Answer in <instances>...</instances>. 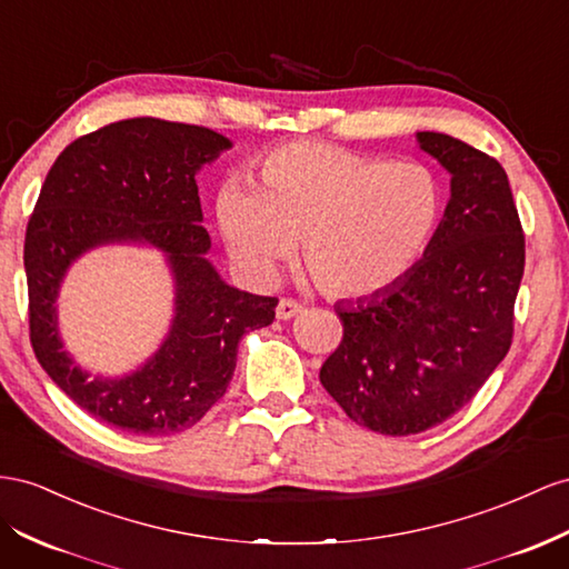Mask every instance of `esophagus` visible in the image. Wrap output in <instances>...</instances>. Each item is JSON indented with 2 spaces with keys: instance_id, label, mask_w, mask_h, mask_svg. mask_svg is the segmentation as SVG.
I'll list each match as a JSON object with an SVG mask.
<instances>
[{
  "instance_id": "obj_1",
  "label": "esophagus",
  "mask_w": 569,
  "mask_h": 569,
  "mask_svg": "<svg viewBox=\"0 0 569 569\" xmlns=\"http://www.w3.org/2000/svg\"><path fill=\"white\" fill-rule=\"evenodd\" d=\"M297 313H301V303L295 301V299H280L278 309H274V316H278L280 320H289V318H295Z\"/></svg>"
}]
</instances>
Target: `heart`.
<instances>
[{
    "label": "heart",
    "mask_w": 569,
    "mask_h": 569,
    "mask_svg": "<svg viewBox=\"0 0 569 569\" xmlns=\"http://www.w3.org/2000/svg\"><path fill=\"white\" fill-rule=\"evenodd\" d=\"M440 210V179L426 164L322 141L270 150L258 191L232 181L218 198L227 251L249 280L272 282L301 239L303 270L337 299L371 297L405 278Z\"/></svg>",
    "instance_id": "1"
}]
</instances>
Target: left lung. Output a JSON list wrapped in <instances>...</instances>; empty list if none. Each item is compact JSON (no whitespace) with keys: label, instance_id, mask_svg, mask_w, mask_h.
Returning a JSON list of instances; mask_svg holds the SVG:
<instances>
[{"label":"left lung","instance_id":"obj_1","mask_svg":"<svg viewBox=\"0 0 569 569\" xmlns=\"http://www.w3.org/2000/svg\"><path fill=\"white\" fill-rule=\"evenodd\" d=\"M417 146L450 174V201L419 263L392 287L335 306L342 342L322 388L351 421L413 436L471 402L512 345L525 234L508 174L448 133Z\"/></svg>","mask_w":569,"mask_h":569}]
</instances>
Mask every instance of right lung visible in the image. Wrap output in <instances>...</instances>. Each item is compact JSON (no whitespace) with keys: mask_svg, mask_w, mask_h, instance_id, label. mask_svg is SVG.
Instances as JSON below:
<instances>
[{"mask_svg":"<svg viewBox=\"0 0 569 569\" xmlns=\"http://www.w3.org/2000/svg\"><path fill=\"white\" fill-rule=\"evenodd\" d=\"M229 148L227 136L206 127L156 117L114 121L61 150L30 214L23 266L36 357L61 392L124 433L170 436L201 421L227 392L241 337L274 318L278 299L227 284L208 260L196 174ZM100 246L160 250L176 284L166 340L117 379L86 372L58 335L66 272Z\"/></svg>","mask_w":569,"mask_h":569,"instance_id":"1","label":"right lung"}]
</instances>
